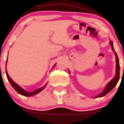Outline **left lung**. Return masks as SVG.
<instances>
[{"instance_id": "8db88e82", "label": "left lung", "mask_w": 124, "mask_h": 124, "mask_svg": "<svg viewBox=\"0 0 124 124\" xmlns=\"http://www.w3.org/2000/svg\"><path fill=\"white\" fill-rule=\"evenodd\" d=\"M110 44L112 46V48L113 50V51L114 52L116 56V75L114 77V78L112 80L110 81L108 83V84L107 85V86H106L105 89H104V91H102L101 93L98 94V95L95 97L94 98H99V97H102L105 96L106 95H107L108 92H110L117 85V82H118L119 80V72H120V66H119V61L118 57H117V54H116V52L115 51L114 47H113V42L110 41ZM70 73V71H69Z\"/></svg>"}]
</instances>
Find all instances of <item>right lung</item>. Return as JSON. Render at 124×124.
<instances>
[{
	"label": "right lung",
	"instance_id": "add662e5",
	"mask_svg": "<svg viewBox=\"0 0 124 124\" xmlns=\"http://www.w3.org/2000/svg\"><path fill=\"white\" fill-rule=\"evenodd\" d=\"M7 60H8V57H7ZM7 62H6V74H7V78H8V81L9 82L10 84L11 85V86L13 87V88L15 90H16V91H17V92H18L19 94L22 95H23V96H25V97H31V96H33V95H35L37 94V93H38L39 92H40L41 91H42V90L44 89L46 87V85H45L44 86H42V87H41V88H39L38 89L35 90V91H33V92H27V91H26L25 90H24L22 87H21L20 86H18V85L17 84V83H15L14 82L13 80H12V79H11V77L9 76L8 74V72H7ZM55 65V64H54ZM53 66V67H54Z\"/></svg>",
	"mask_w": 124,
	"mask_h": 124
}]
</instances>
